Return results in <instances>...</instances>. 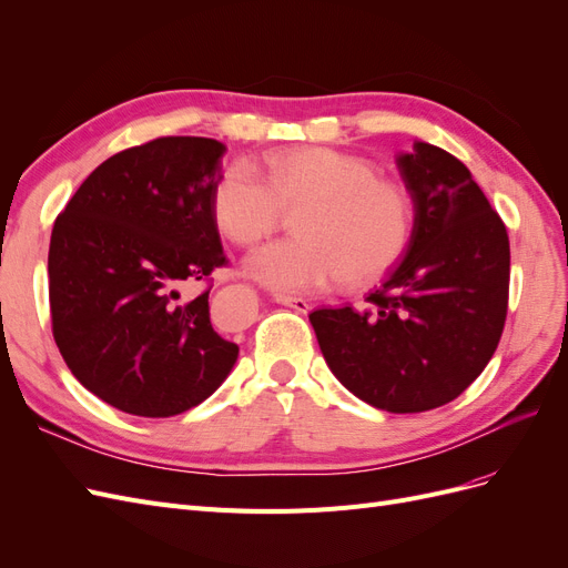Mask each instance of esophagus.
Here are the masks:
<instances>
[{
    "instance_id": "esophagus-1",
    "label": "esophagus",
    "mask_w": 568,
    "mask_h": 568,
    "mask_svg": "<svg viewBox=\"0 0 568 568\" xmlns=\"http://www.w3.org/2000/svg\"><path fill=\"white\" fill-rule=\"evenodd\" d=\"M277 301H280L282 305H286V307H294L296 313H307V311H311V307H313L305 298H296V296H277Z\"/></svg>"
}]
</instances>
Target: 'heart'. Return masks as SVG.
Instances as JSON below:
<instances>
[{
  "mask_svg": "<svg viewBox=\"0 0 568 568\" xmlns=\"http://www.w3.org/2000/svg\"><path fill=\"white\" fill-rule=\"evenodd\" d=\"M296 215L298 239L248 255L253 280L280 296L320 294L341 280L372 284L400 261L415 232V205L372 163L334 149H298L265 163H232L213 189V220L239 246L257 244Z\"/></svg>",
  "mask_w": 568,
  "mask_h": 568,
  "instance_id": "1",
  "label": "heart"
}]
</instances>
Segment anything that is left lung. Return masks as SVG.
Segmentation results:
<instances>
[{
    "mask_svg": "<svg viewBox=\"0 0 568 568\" xmlns=\"http://www.w3.org/2000/svg\"><path fill=\"white\" fill-rule=\"evenodd\" d=\"M415 232L365 307L311 313L320 351L359 400L395 415L455 400L486 369L509 301V236L453 153L415 142L400 153Z\"/></svg>",
    "mask_w": 568,
    "mask_h": 568,
    "instance_id": "obj_1",
    "label": "left lung"
}]
</instances>
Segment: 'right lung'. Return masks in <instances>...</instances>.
<instances>
[{
    "mask_svg": "<svg viewBox=\"0 0 568 568\" xmlns=\"http://www.w3.org/2000/svg\"><path fill=\"white\" fill-rule=\"evenodd\" d=\"M222 153L205 136L120 151L51 230V334L75 379L128 415L192 409L236 363L239 346L211 324V288L180 296L227 265L213 220Z\"/></svg>",
    "mask_w": 568,
    "mask_h": 568,
    "instance_id": "right-lung-1",
    "label": "right lung"
}]
</instances>
